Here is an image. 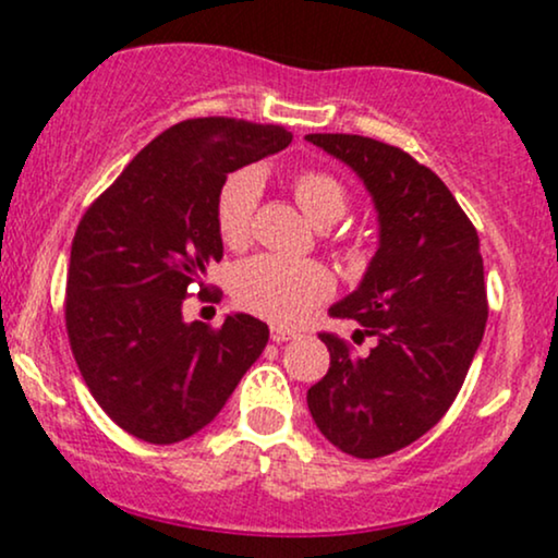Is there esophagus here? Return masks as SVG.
Returning <instances> with one entry per match:
<instances>
[{
  "instance_id": "1",
  "label": "esophagus",
  "mask_w": 558,
  "mask_h": 558,
  "mask_svg": "<svg viewBox=\"0 0 558 558\" xmlns=\"http://www.w3.org/2000/svg\"><path fill=\"white\" fill-rule=\"evenodd\" d=\"M270 338L275 343H286V341H293V338H296V332L293 330H286V328H270Z\"/></svg>"
}]
</instances>
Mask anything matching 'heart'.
<instances>
[{
    "label": "heart",
    "instance_id": "obj_1",
    "mask_svg": "<svg viewBox=\"0 0 558 558\" xmlns=\"http://www.w3.org/2000/svg\"><path fill=\"white\" fill-rule=\"evenodd\" d=\"M262 194L259 172L246 168L233 172L217 194V230L228 246L239 248L252 235L254 209ZM293 196L304 215L319 228L338 222L345 213L343 183L323 170H304L293 178ZM235 301L267 323L280 328L301 325L332 293V278L317 262H299L259 254L243 262L233 278Z\"/></svg>",
    "mask_w": 558,
    "mask_h": 558
}]
</instances>
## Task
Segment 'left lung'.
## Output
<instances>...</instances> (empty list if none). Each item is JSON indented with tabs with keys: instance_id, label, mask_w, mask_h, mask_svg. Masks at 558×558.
I'll list each match as a JSON object with an SVG mask.
<instances>
[{
	"instance_id": "8db88e82",
	"label": "left lung",
	"mask_w": 558,
	"mask_h": 558,
	"mask_svg": "<svg viewBox=\"0 0 558 558\" xmlns=\"http://www.w3.org/2000/svg\"><path fill=\"white\" fill-rule=\"evenodd\" d=\"M310 144L341 159L369 191L380 226L377 252L356 291L332 317L373 336L354 354L319 332L330 369L306 390L319 433L356 459L414 444L448 412L488 319L477 230L446 183L399 146L349 133H310Z\"/></svg>"
}]
</instances>
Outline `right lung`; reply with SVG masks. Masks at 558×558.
I'll return each mask as SVG.
<instances>
[{
	"mask_svg": "<svg viewBox=\"0 0 558 558\" xmlns=\"http://www.w3.org/2000/svg\"><path fill=\"white\" fill-rule=\"evenodd\" d=\"M280 125L196 118L168 128L86 209L70 248V349L99 407L146 444L207 427L270 330L252 315L185 323L183 299L222 259L217 194L230 172L291 144Z\"/></svg>",
	"mask_w": 558,
	"mask_h": 558,
	"instance_id": "add662e5",
	"label": "right lung"
}]
</instances>
